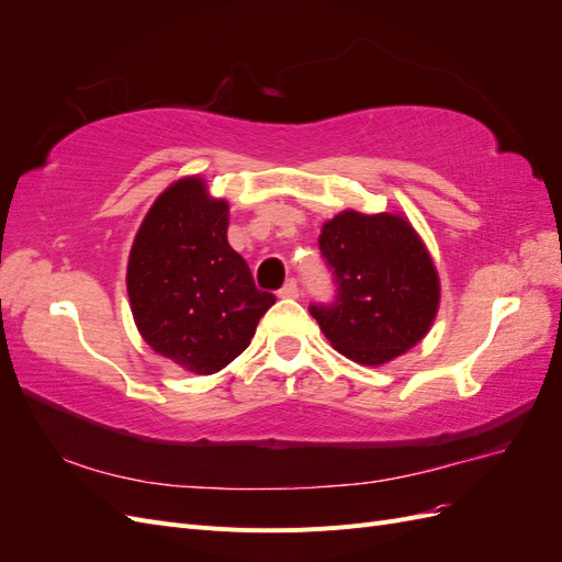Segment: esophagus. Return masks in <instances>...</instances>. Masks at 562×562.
Masks as SVG:
<instances>
[{
    "label": "esophagus",
    "mask_w": 562,
    "mask_h": 562,
    "mask_svg": "<svg viewBox=\"0 0 562 562\" xmlns=\"http://www.w3.org/2000/svg\"><path fill=\"white\" fill-rule=\"evenodd\" d=\"M279 297H285V300H295V297H300V288H297V281H295V279L285 281V285L281 288V291H279Z\"/></svg>",
    "instance_id": "1"
}]
</instances>
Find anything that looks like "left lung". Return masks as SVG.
Returning a JSON list of instances; mask_svg holds the SVG:
<instances>
[{"instance_id":"obj_1","label":"left lung","mask_w":562,"mask_h":562,"mask_svg":"<svg viewBox=\"0 0 562 562\" xmlns=\"http://www.w3.org/2000/svg\"><path fill=\"white\" fill-rule=\"evenodd\" d=\"M318 248L333 269L337 297L310 312L333 349L361 366H382L431 330L440 279L405 215L347 209L323 223Z\"/></svg>"}]
</instances>
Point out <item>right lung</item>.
<instances>
[{
    "mask_svg": "<svg viewBox=\"0 0 562 562\" xmlns=\"http://www.w3.org/2000/svg\"><path fill=\"white\" fill-rule=\"evenodd\" d=\"M227 227V199L211 196L201 176H187L151 203L128 255L126 291L138 333L194 375L229 366L277 302L255 288Z\"/></svg>",
    "mask_w": 562,
    "mask_h": 562,
    "instance_id": "obj_1",
    "label": "right lung"
}]
</instances>
